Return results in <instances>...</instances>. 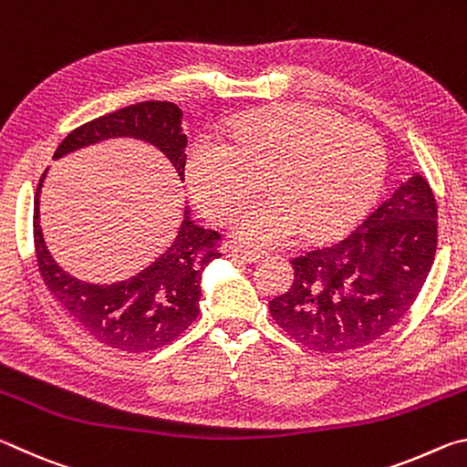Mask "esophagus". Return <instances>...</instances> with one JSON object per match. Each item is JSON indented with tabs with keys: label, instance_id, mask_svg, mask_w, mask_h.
<instances>
[{
	"label": "esophagus",
	"instance_id": "34e87169",
	"mask_svg": "<svg viewBox=\"0 0 467 467\" xmlns=\"http://www.w3.org/2000/svg\"><path fill=\"white\" fill-rule=\"evenodd\" d=\"M226 255L233 259V262H241V264H257L259 259H264L265 253L262 251H249L243 247H231L226 251Z\"/></svg>",
	"mask_w": 467,
	"mask_h": 467
}]
</instances>
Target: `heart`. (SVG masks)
Returning a JSON list of instances; mask_svg holds the SVG:
<instances>
[{"mask_svg": "<svg viewBox=\"0 0 467 467\" xmlns=\"http://www.w3.org/2000/svg\"><path fill=\"white\" fill-rule=\"evenodd\" d=\"M231 144L200 136L187 154V183L197 205L228 220L265 175L270 197L236 218L233 236L265 249L295 239L348 231L375 203L385 177V150L373 131L336 110L284 105L247 113L231 125Z\"/></svg>", "mask_w": 467, "mask_h": 467, "instance_id": "1", "label": "heart"}]
</instances>
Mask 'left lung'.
Wrapping results in <instances>:
<instances>
[{"instance_id": "1", "label": "left lung", "mask_w": 467, "mask_h": 467, "mask_svg": "<svg viewBox=\"0 0 467 467\" xmlns=\"http://www.w3.org/2000/svg\"><path fill=\"white\" fill-rule=\"evenodd\" d=\"M437 251V202L414 172L346 239L292 259L295 282L274 321L315 352L357 350L398 326Z\"/></svg>"}]
</instances>
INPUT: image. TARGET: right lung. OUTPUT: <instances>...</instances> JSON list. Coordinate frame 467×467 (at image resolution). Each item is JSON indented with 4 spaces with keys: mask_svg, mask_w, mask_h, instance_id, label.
<instances>
[{
    "mask_svg": "<svg viewBox=\"0 0 467 467\" xmlns=\"http://www.w3.org/2000/svg\"><path fill=\"white\" fill-rule=\"evenodd\" d=\"M181 119L183 110L172 102H138L80 125L61 141L53 158L57 161L105 140L133 138L161 150L183 181L187 136ZM47 171L35 193L33 223L36 264L45 286L69 317L100 344L123 352H148L171 344L200 315L202 274L205 265L220 257L216 251L220 234L195 224L185 205L175 241L140 274L113 284L78 280L55 262L43 239L38 205Z\"/></svg>",
    "mask_w": 467,
    "mask_h": 467,
    "instance_id": "obj_1",
    "label": "right lung"
}]
</instances>
